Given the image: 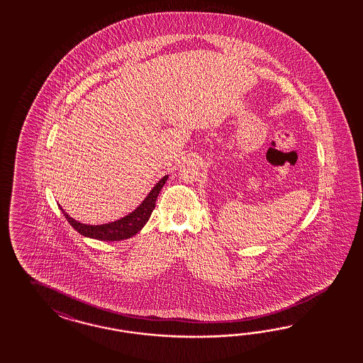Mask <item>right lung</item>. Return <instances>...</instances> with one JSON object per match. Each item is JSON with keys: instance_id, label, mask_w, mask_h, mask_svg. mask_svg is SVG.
Wrapping results in <instances>:
<instances>
[{"instance_id": "add662e5", "label": "right lung", "mask_w": 363, "mask_h": 363, "mask_svg": "<svg viewBox=\"0 0 363 363\" xmlns=\"http://www.w3.org/2000/svg\"><path fill=\"white\" fill-rule=\"evenodd\" d=\"M169 176L162 177L153 189L149 191V194L145 197L143 202L130 211L128 216L122 217L120 220L102 223V225H88V223H81L78 220L72 218L65 210L62 209L60 205L58 208L65 216L67 222L73 226V229L88 238L99 240V241H122L134 237L138 231H141L146 222L150 218L154 208H155V201L161 191V189L165 185Z\"/></svg>"}]
</instances>
